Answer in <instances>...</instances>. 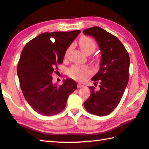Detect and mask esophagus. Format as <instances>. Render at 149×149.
<instances>
[{"label":"esophagus","mask_w":149,"mask_h":149,"mask_svg":"<svg viewBox=\"0 0 149 149\" xmlns=\"http://www.w3.org/2000/svg\"><path fill=\"white\" fill-rule=\"evenodd\" d=\"M84 86H85L83 85L82 84H81V83H78L77 84V87L78 88H81V87H84Z\"/></svg>","instance_id":"obj_1"}]
</instances>
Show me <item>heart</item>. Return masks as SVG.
Segmentation results:
<instances>
[{
	"label": "heart",
	"mask_w": 149,
	"mask_h": 149,
	"mask_svg": "<svg viewBox=\"0 0 149 149\" xmlns=\"http://www.w3.org/2000/svg\"><path fill=\"white\" fill-rule=\"evenodd\" d=\"M79 44L81 49L86 55L88 53H92L95 50L96 44L94 40L88 36H83L80 38ZM68 53V51H67ZM93 70L87 66L74 65L68 70V75L75 80L82 81L86 77L91 75Z\"/></svg>",
	"instance_id": "heart-1"
}]
</instances>
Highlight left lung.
<instances>
[{
    "instance_id": "8db88e82",
    "label": "left lung",
    "mask_w": 149,
    "mask_h": 149,
    "mask_svg": "<svg viewBox=\"0 0 149 149\" xmlns=\"http://www.w3.org/2000/svg\"><path fill=\"white\" fill-rule=\"evenodd\" d=\"M83 32L95 38L102 53L100 68L91 79L95 86L99 83V88L96 90L94 86H89L91 96L84 106L91 114L103 117L117 107L128 85L129 54L117 37L99 26Z\"/></svg>"
}]
</instances>
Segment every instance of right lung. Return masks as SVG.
<instances>
[{"mask_svg": "<svg viewBox=\"0 0 149 149\" xmlns=\"http://www.w3.org/2000/svg\"><path fill=\"white\" fill-rule=\"evenodd\" d=\"M80 32H44L29 41L21 53L17 72L21 91L28 104L40 115L49 117L63 111L69 95L77 89L75 81L68 78L58 86L53 83L51 75Z\"/></svg>", "mask_w": 149, "mask_h": 149, "instance_id": "add662e5", "label": "right lung"}]
</instances>
